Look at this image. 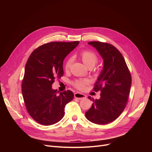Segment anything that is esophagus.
Segmentation results:
<instances>
[{
    "instance_id": "esophagus-1",
    "label": "esophagus",
    "mask_w": 152,
    "mask_h": 152,
    "mask_svg": "<svg viewBox=\"0 0 152 152\" xmlns=\"http://www.w3.org/2000/svg\"><path fill=\"white\" fill-rule=\"evenodd\" d=\"M74 95H75V98L78 99L79 100L83 99H85L86 97V95L83 94H81L80 92H76V93H75Z\"/></svg>"
}]
</instances>
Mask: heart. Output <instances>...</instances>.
<instances>
[{"mask_svg":"<svg viewBox=\"0 0 152 152\" xmlns=\"http://www.w3.org/2000/svg\"><path fill=\"white\" fill-rule=\"evenodd\" d=\"M79 57L83 62L84 65L89 68H93L95 64L97 63L98 60V57L97 54L94 51L90 50H84L80 53H79ZM72 63V58H68L64 65V69L66 71L69 70ZM89 84V79H77L73 83V85L76 88L82 90L85 86Z\"/></svg>","mask_w":152,"mask_h":152,"instance_id":"b5f03b06","label":"heart"}]
</instances>
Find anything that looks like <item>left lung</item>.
<instances>
[{
  "mask_svg": "<svg viewBox=\"0 0 152 152\" xmlns=\"http://www.w3.org/2000/svg\"><path fill=\"white\" fill-rule=\"evenodd\" d=\"M104 61V66L93 91H100V99H94L86 118L95 124H106L115 121L124 111L128 101L132 83L131 75L123 56L108 43L89 42Z\"/></svg>",
  "mask_w": 152,
  "mask_h": 152,
  "instance_id": "obj_1",
  "label": "left lung"
}]
</instances>
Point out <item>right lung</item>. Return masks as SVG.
I'll use <instances>...</instances> for the list:
<instances>
[{
	"mask_svg": "<svg viewBox=\"0 0 152 152\" xmlns=\"http://www.w3.org/2000/svg\"><path fill=\"white\" fill-rule=\"evenodd\" d=\"M79 43H47L36 49L28 59L21 92L29 115L39 124L49 126L60 121L66 105L74 97L69 90L58 94L52 85L63 76V61Z\"/></svg>",
	"mask_w": 152,
	"mask_h": 152,
	"instance_id": "1",
	"label": "right lung"
}]
</instances>
